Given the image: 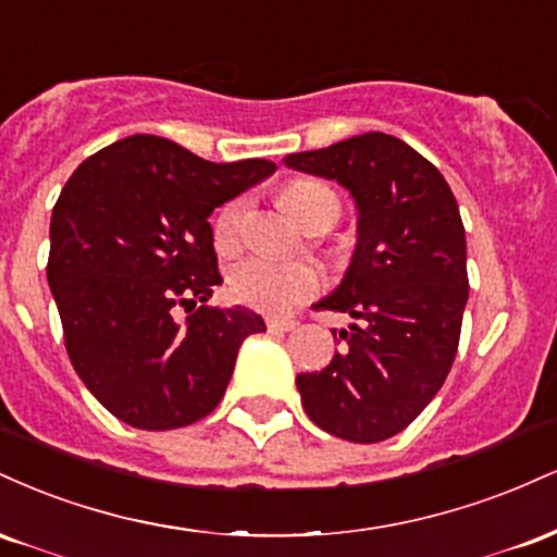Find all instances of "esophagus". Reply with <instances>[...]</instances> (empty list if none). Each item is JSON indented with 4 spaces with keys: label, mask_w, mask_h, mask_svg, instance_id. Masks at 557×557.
Wrapping results in <instances>:
<instances>
[{
    "label": "esophagus",
    "mask_w": 557,
    "mask_h": 557,
    "mask_svg": "<svg viewBox=\"0 0 557 557\" xmlns=\"http://www.w3.org/2000/svg\"><path fill=\"white\" fill-rule=\"evenodd\" d=\"M267 327L277 332H290L298 327V322L293 317H267Z\"/></svg>",
    "instance_id": "obj_1"
}]
</instances>
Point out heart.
Returning a JSON list of instances; mask_svg holds the SVG:
<instances>
[{
	"label": "heart",
	"mask_w": 557,
	"mask_h": 557,
	"mask_svg": "<svg viewBox=\"0 0 557 557\" xmlns=\"http://www.w3.org/2000/svg\"><path fill=\"white\" fill-rule=\"evenodd\" d=\"M283 201L306 227L335 225L341 216V196L319 177H293L285 183ZM248 198L235 196L222 203L214 216V246L220 253L238 251L246 233ZM230 290L240 304L261 311H285L319 290V274L304 261H277L248 257L230 270Z\"/></svg>",
	"instance_id": "obj_1"
}]
</instances>
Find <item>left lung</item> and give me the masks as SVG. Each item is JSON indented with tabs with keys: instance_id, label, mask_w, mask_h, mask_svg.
<instances>
[{
	"instance_id": "1",
	"label": "left lung",
	"mask_w": 557,
	"mask_h": 557,
	"mask_svg": "<svg viewBox=\"0 0 557 557\" xmlns=\"http://www.w3.org/2000/svg\"><path fill=\"white\" fill-rule=\"evenodd\" d=\"M285 164L330 177L359 207V243L343 285L317 309L354 317L322 372L298 374L306 413L350 443H382L426 408L458 354L469 274L450 185L387 133H363Z\"/></svg>"
}]
</instances>
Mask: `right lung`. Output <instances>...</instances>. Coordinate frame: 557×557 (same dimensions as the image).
Here are the masks:
<instances>
[{
    "label": "right lung",
    "mask_w": 557,
    "mask_h": 557,
    "mask_svg": "<svg viewBox=\"0 0 557 557\" xmlns=\"http://www.w3.org/2000/svg\"><path fill=\"white\" fill-rule=\"evenodd\" d=\"M274 170L131 136L70 175L52 209L47 280L70 363L120 421L177 430L220 406L240 343L267 324L243 306H207L222 283L209 214Z\"/></svg>",
    "instance_id": "1"
}]
</instances>
